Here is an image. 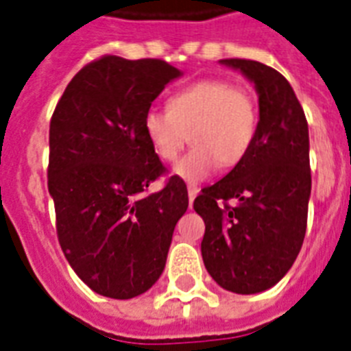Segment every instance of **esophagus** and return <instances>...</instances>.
I'll return each mask as SVG.
<instances>
[{"label": "esophagus", "instance_id": "34e87169", "mask_svg": "<svg viewBox=\"0 0 351 351\" xmlns=\"http://www.w3.org/2000/svg\"><path fill=\"white\" fill-rule=\"evenodd\" d=\"M187 193H189V202H191V204H193L196 196H198V193H200V189H198L196 185L189 184V185H187Z\"/></svg>", "mask_w": 351, "mask_h": 351}]
</instances>
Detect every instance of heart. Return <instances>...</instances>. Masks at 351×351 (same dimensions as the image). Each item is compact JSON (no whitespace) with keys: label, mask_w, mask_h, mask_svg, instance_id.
<instances>
[{"label":"heart","mask_w":351,"mask_h":351,"mask_svg":"<svg viewBox=\"0 0 351 351\" xmlns=\"http://www.w3.org/2000/svg\"><path fill=\"white\" fill-rule=\"evenodd\" d=\"M142 128L156 156L166 162L176 160L189 138L193 147L175 173L198 182L218 166H236L249 153L258 130V104L247 88L207 79L171 95L167 111H147Z\"/></svg>","instance_id":"b5f03b06"}]
</instances>
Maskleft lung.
Listing matches in <instances>:
<instances>
[{"instance_id":"1","label":"left lung","mask_w":351,"mask_h":351,"mask_svg":"<svg viewBox=\"0 0 351 351\" xmlns=\"http://www.w3.org/2000/svg\"><path fill=\"white\" fill-rule=\"evenodd\" d=\"M220 62L254 84L258 130L249 153L202 189L193 207L204 218L202 258L210 278L234 294H258L289 272L303 245L312 191L308 124L278 70L249 59Z\"/></svg>"}]
</instances>
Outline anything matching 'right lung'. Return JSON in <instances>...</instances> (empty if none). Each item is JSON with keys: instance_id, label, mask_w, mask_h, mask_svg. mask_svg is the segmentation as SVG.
Returning a JSON list of instances; mask_svg holds the SVG:
<instances>
[{"instance_id": "1", "label": "right lung", "mask_w": 351, "mask_h": 351, "mask_svg": "<svg viewBox=\"0 0 351 351\" xmlns=\"http://www.w3.org/2000/svg\"><path fill=\"white\" fill-rule=\"evenodd\" d=\"M182 72L160 59L104 56L77 72L50 121L48 191L57 238L75 274L111 299H131L156 283L173 230L189 205L187 187L166 171L142 121Z\"/></svg>"}]
</instances>
